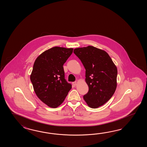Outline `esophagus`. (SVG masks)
<instances>
[{"label": "esophagus", "instance_id": "esophagus-1", "mask_svg": "<svg viewBox=\"0 0 147 147\" xmlns=\"http://www.w3.org/2000/svg\"><path fill=\"white\" fill-rule=\"evenodd\" d=\"M72 84H73L74 86H76V84H77V82H76V81H75V82H72Z\"/></svg>", "mask_w": 147, "mask_h": 147}]
</instances>
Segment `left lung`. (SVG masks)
Returning <instances> with one entry per match:
<instances>
[{"label": "left lung", "instance_id": "8db88e82", "mask_svg": "<svg viewBox=\"0 0 147 147\" xmlns=\"http://www.w3.org/2000/svg\"><path fill=\"white\" fill-rule=\"evenodd\" d=\"M74 53L86 69L89 91L84 96V101L92 108L102 106L116 91L117 67L107 52L91 46L76 48Z\"/></svg>", "mask_w": 147, "mask_h": 147}]
</instances>
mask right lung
<instances>
[{"label":"right lung","mask_w":147,"mask_h":147,"mask_svg":"<svg viewBox=\"0 0 147 147\" xmlns=\"http://www.w3.org/2000/svg\"><path fill=\"white\" fill-rule=\"evenodd\" d=\"M73 50L53 47L41 53L34 61L30 75L31 83L39 99L51 108L59 106L72 88L65 78L63 65Z\"/></svg>","instance_id":"obj_1"}]
</instances>
